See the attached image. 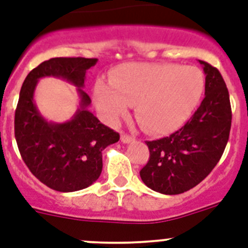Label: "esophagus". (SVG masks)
<instances>
[{"mask_svg": "<svg viewBox=\"0 0 248 248\" xmlns=\"http://www.w3.org/2000/svg\"><path fill=\"white\" fill-rule=\"evenodd\" d=\"M120 139H122L123 143L128 144V143H131V141H134L135 138H134V137H131V135L125 134V133H123V134L120 135Z\"/></svg>", "mask_w": 248, "mask_h": 248, "instance_id": "obj_1", "label": "esophagus"}]
</instances>
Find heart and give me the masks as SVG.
<instances>
[{"label":"heart","instance_id":"1","mask_svg":"<svg viewBox=\"0 0 248 248\" xmlns=\"http://www.w3.org/2000/svg\"><path fill=\"white\" fill-rule=\"evenodd\" d=\"M205 88L196 67L171 63H129L115 68L109 82L99 79L93 89L102 119L117 124L135 103V115L144 130L164 135L180 128L198 107Z\"/></svg>","mask_w":248,"mask_h":248}]
</instances>
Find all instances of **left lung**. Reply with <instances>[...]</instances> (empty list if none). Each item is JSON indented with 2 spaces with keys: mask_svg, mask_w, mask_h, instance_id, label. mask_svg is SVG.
Returning a JSON list of instances; mask_svg holds the SVG:
<instances>
[{
  "mask_svg": "<svg viewBox=\"0 0 248 248\" xmlns=\"http://www.w3.org/2000/svg\"><path fill=\"white\" fill-rule=\"evenodd\" d=\"M206 74L205 98L179 130L145 141L148 163L140 177L148 187L165 195L183 194L200 184L217 165L231 130L229 89L217 68L200 61Z\"/></svg>",
  "mask_w": 248,
  "mask_h": 248,
  "instance_id": "1",
  "label": "left lung"
}]
</instances>
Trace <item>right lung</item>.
<instances>
[{"mask_svg":"<svg viewBox=\"0 0 248 248\" xmlns=\"http://www.w3.org/2000/svg\"><path fill=\"white\" fill-rule=\"evenodd\" d=\"M95 63L97 58H50L28 73L19 92L15 113L19 154L30 171L56 191L72 192L91 186L102 172V151L120 138L87 109L91 98L82 87L85 72ZM48 75L61 76L80 87L81 108L73 120L63 124L47 123L34 105L36 80Z\"/></svg>","mask_w":248,"mask_h":248,"instance_id":"obj_1","label":"right lung"}]
</instances>
